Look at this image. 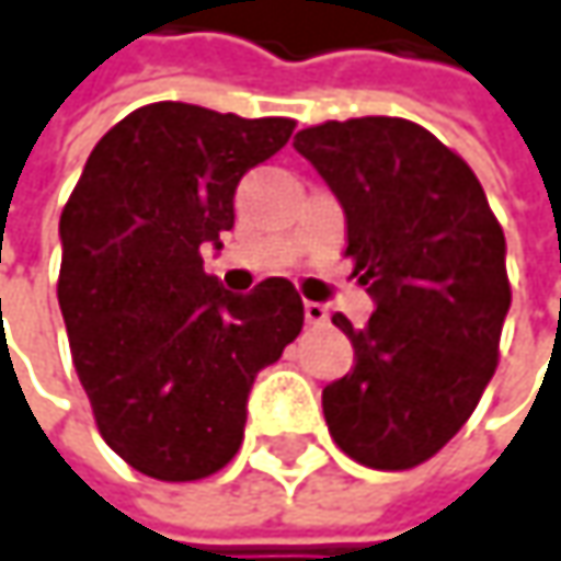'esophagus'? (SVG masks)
Instances as JSON below:
<instances>
[{
  "instance_id": "obj_1",
  "label": "esophagus",
  "mask_w": 561,
  "mask_h": 561,
  "mask_svg": "<svg viewBox=\"0 0 561 561\" xmlns=\"http://www.w3.org/2000/svg\"><path fill=\"white\" fill-rule=\"evenodd\" d=\"M305 318H308V324H324L328 321V308L318 305V301H305Z\"/></svg>"
}]
</instances>
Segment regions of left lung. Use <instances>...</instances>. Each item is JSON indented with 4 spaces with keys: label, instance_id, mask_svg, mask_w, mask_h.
I'll return each mask as SVG.
<instances>
[{
    "label": "left lung",
    "instance_id": "1",
    "mask_svg": "<svg viewBox=\"0 0 561 561\" xmlns=\"http://www.w3.org/2000/svg\"><path fill=\"white\" fill-rule=\"evenodd\" d=\"M346 215V256L376 311L343 314L356 366L324 388L333 443L369 469H414L472 417L511 308L507 243L482 182L431 130L350 118L295 134Z\"/></svg>",
    "mask_w": 561,
    "mask_h": 561
}]
</instances>
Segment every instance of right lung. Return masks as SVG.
<instances>
[{
	"label": "right lung",
	"mask_w": 561,
	"mask_h": 561,
	"mask_svg": "<svg viewBox=\"0 0 561 561\" xmlns=\"http://www.w3.org/2000/svg\"><path fill=\"white\" fill-rule=\"evenodd\" d=\"M291 128V118L144 105L95 144L60 215L57 298L79 382L105 443L150 479L225 469L256 373L301 333L291 282L233 295L202 260L233 228L237 182Z\"/></svg>",
	"instance_id": "obj_1"
}]
</instances>
